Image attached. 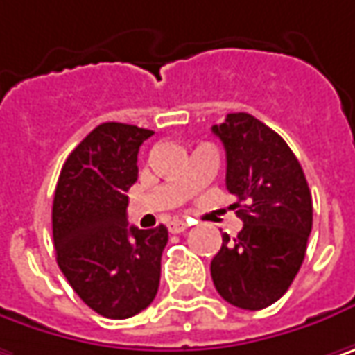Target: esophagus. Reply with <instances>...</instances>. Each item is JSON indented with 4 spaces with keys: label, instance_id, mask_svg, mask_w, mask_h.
<instances>
[{
    "label": "esophagus",
    "instance_id": "1",
    "mask_svg": "<svg viewBox=\"0 0 355 355\" xmlns=\"http://www.w3.org/2000/svg\"><path fill=\"white\" fill-rule=\"evenodd\" d=\"M187 227H189V225H187L184 220L175 219V220H171V223H168V231H171V233H175V235L182 233V231H187Z\"/></svg>",
    "mask_w": 355,
    "mask_h": 355
}]
</instances>
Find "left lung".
Masks as SVG:
<instances>
[{
	"label": "left lung",
	"mask_w": 355,
	"mask_h": 355,
	"mask_svg": "<svg viewBox=\"0 0 355 355\" xmlns=\"http://www.w3.org/2000/svg\"><path fill=\"white\" fill-rule=\"evenodd\" d=\"M227 155V189L243 220L237 237L223 235L211 261L219 295L257 311L289 289L302 267L313 205L302 164L275 130L247 112L213 126Z\"/></svg>",
	"instance_id": "left-lung-1"
}]
</instances>
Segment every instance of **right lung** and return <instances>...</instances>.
<instances>
[{
    "instance_id": "right-lung-1",
    "label": "right lung",
    "mask_w": 355,
    "mask_h": 355,
    "mask_svg": "<svg viewBox=\"0 0 355 355\" xmlns=\"http://www.w3.org/2000/svg\"><path fill=\"white\" fill-rule=\"evenodd\" d=\"M155 135L132 124L96 126L66 158L55 184V259L78 297L108 320L146 309L158 291L168 231L128 227V189L138 178V148Z\"/></svg>"
}]
</instances>
